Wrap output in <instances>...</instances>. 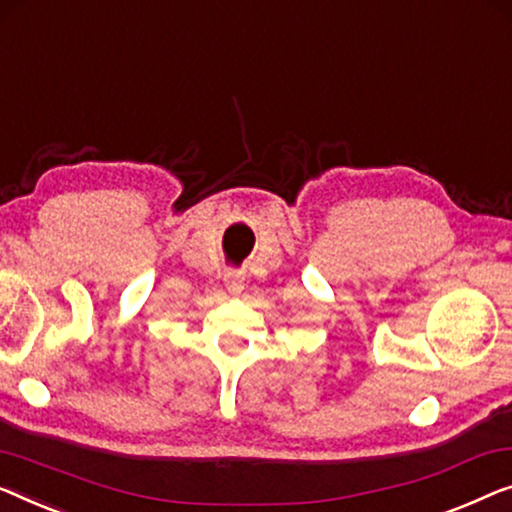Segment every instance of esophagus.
Returning a JSON list of instances; mask_svg holds the SVG:
<instances>
[{
    "mask_svg": "<svg viewBox=\"0 0 512 512\" xmlns=\"http://www.w3.org/2000/svg\"><path fill=\"white\" fill-rule=\"evenodd\" d=\"M224 281H226V288L231 293H238L240 288H242V277L238 272H226V277H224Z\"/></svg>",
    "mask_w": 512,
    "mask_h": 512,
    "instance_id": "esophagus-1",
    "label": "esophagus"
}]
</instances>
